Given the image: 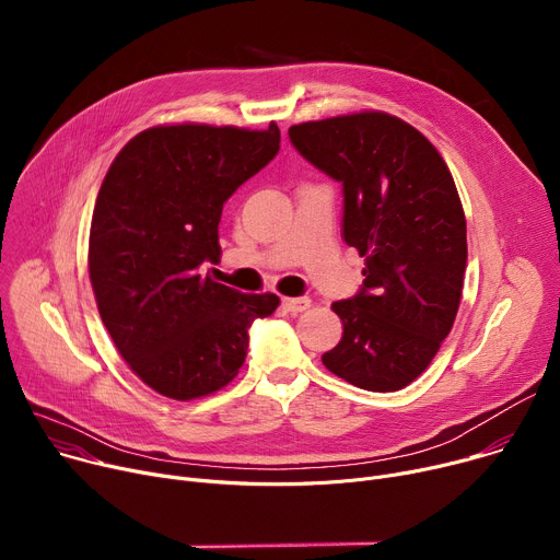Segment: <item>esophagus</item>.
Here are the masks:
<instances>
[{
  "label": "esophagus",
  "instance_id": "34e87169",
  "mask_svg": "<svg viewBox=\"0 0 560 560\" xmlns=\"http://www.w3.org/2000/svg\"><path fill=\"white\" fill-rule=\"evenodd\" d=\"M310 299L307 296H283V307L290 312H303L310 307Z\"/></svg>",
  "mask_w": 560,
  "mask_h": 560
}]
</instances>
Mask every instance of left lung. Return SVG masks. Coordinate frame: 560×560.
<instances>
[{"instance_id":"8db88e82","label":"left lung","mask_w":560,"mask_h":560,"mask_svg":"<svg viewBox=\"0 0 560 560\" xmlns=\"http://www.w3.org/2000/svg\"><path fill=\"white\" fill-rule=\"evenodd\" d=\"M288 135L343 184L341 236L365 259L363 290L332 303L343 337L322 361L361 389H401L432 363L460 303L467 228L452 173L423 132L383 110Z\"/></svg>"}]
</instances>
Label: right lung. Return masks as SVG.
<instances>
[{"mask_svg": "<svg viewBox=\"0 0 560 560\" xmlns=\"http://www.w3.org/2000/svg\"><path fill=\"white\" fill-rule=\"evenodd\" d=\"M281 132L162 124L110 164L93 212L89 275L102 322L128 368L156 394L192 401L246 361L248 328L279 296L201 275L221 257L225 199L279 152Z\"/></svg>", "mask_w": 560, "mask_h": 560, "instance_id": "1", "label": "right lung"}]
</instances>
